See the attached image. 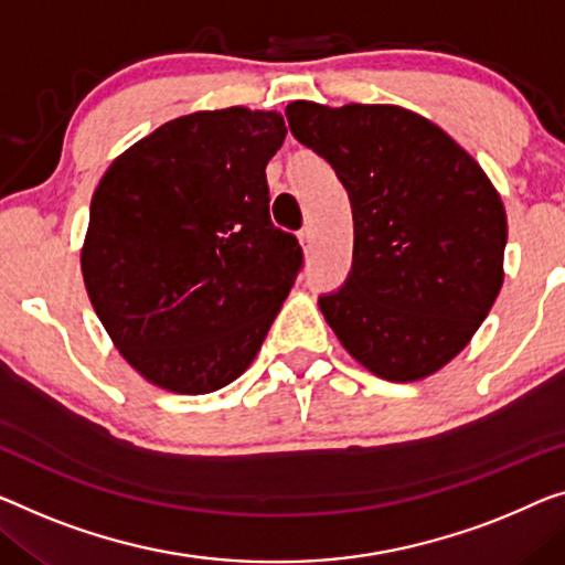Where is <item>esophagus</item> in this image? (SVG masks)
Instances as JSON below:
<instances>
[{
    "label": "esophagus",
    "instance_id": "34e87169",
    "mask_svg": "<svg viewBox=\"0 0 565 565\" xmlns=\"http://www.w3.org/2000/svg\"><path fill=\"white\" fill-rule=\"evenodd\" d=\"M299 243H301V248H309V246H311V243H315V231H311V228H309V225H307V228H305V231H301V233H299Z\"/></svg>",
    "mask_w": 565,
    "mask_h": 565
}]
</instances>
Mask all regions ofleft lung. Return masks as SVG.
Segmentation results:
<instances>
[{
  "label": "left lung",
  "instance_id": "obj_1",
  "mask_svg": "<svg viewBox=\"0 0 565 565\" xmlns=\"http://www.w3.org/2000/svg\"><path fill=\"white\" fill-rule=\"evenodd\" d=\"M286 119L332 164L355 221L348 281L319 299L327 324L373 375L424 381L467 348L502 289L500 192L441 126L408 108L294 100Z\"/></svg>",
  "mask_w": 565,
  "mask_h": 565
}]
</instances>
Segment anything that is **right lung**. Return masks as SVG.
<instances>
[{"mask_svg":"<svg viewBox=\"0 0 565 565\" xmlns=\"http://www.w3.org/2000/svg\"><path fill=\"white\" fill-rule=\"evenodd\" d=\"M279 111L177 116L100 177L81 248L114 348L157 388L221 391L254 363L297 279L301 248L268 217Z\"/></svg>","mask_w":565,"mask_h":565,"instance_id":"add662e5","label":"right lung"}]
</instances>
